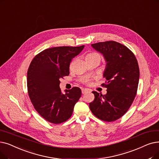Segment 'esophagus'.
I'll return each mask as SVG.
<instances>
[{
  "mask_svg": "<svg viewBox=\"0 0 159 159\" xmlns=\"http://www.w3.org/2000/svg\"><path fill=\"white\" fill-rule=\"evenodd\" d=\"M89 92V89H86V88L82 89V94H84V93H86V92Z\"/></svg>",
  "mask_w": 159,
  "mask_h": 159,
  "instance_id": "obj_1",
  "label": "esophagus"
}]
</instances>
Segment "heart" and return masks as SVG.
<instances>
[{
  "mask_svg": "<svg viewBox=\"0 0 159 159\" xmlns=\"http://www.w3.org/2000/svg\"><path fill=\"white\" fill-rule=\"evenodd\" d=\"M86 58H92V59H98V60H99V61L101 60L100 55L96 52H90V53L86 55Z\"/></svg>",
  "mask_w": 159,
  "mask_h": 159,
  "instance_id": "obj_1",
  "label": "heart"
}]
</instances>
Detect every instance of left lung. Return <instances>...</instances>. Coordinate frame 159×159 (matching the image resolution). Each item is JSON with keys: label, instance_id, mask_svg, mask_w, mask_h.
<instances>
[{"label": "left lung", "instance_id": "1", "mask_svg": "<svg viewBox=\"0 0 159 159\" xmlns=\"http://www.w3.org/2000/svg\"><path fill=\"white\" fill-rule=\"evenodd\" d=\"M106 61L103 73L107 89L105 95L92 92L94 101L89 108L97 118L114 121L125 114L132 104L139 85L140 71L134 54L127 47L114 41L92 44Z\"/></svg>", "mask_w": 159, "mask_h": 159}]
</instances>
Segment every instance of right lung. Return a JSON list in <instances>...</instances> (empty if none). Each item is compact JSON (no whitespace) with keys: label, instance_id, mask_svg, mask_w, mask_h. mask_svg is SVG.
I'll list each match as a JSON object with an SVG mask.
<instances>
[{"label":"right lung","instance_id":"add662e5","mask_svg":"<svg viewBox=\"0 0 159 159\" xmlns=\"http://www.w3.org/2000/svg\"><path fill=\"white\" fill-rule=\"evenodd\" d=\"M80 47H57L39 52L32 60L27 72V88L30 101L39 114L49 122L67 121L81 96V89L73 87L63 93L60 79L70 74L72 58L84 49Z\"/></svg>","mask_w":159,"mask_h":159}]
</instances>
